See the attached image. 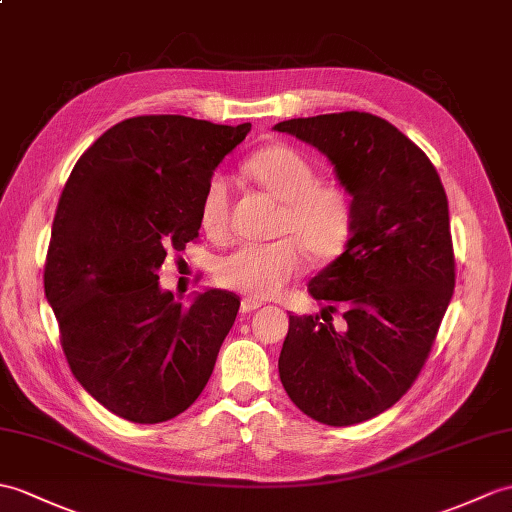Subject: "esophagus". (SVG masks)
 Masks as SVG:
<instances>
[{"mask_svg":"<svg viewBox=\"0 0 512 512\" xmlns=\"http://www.w3.org/2000/svg\"><path fill=\"white\" fill-rule=\"evenodd\" d=\"M259 307H261V303H259V301L244 299V301H242V307H240V312H242V314H251V312L259 310Z\"/></svg>","mask_w":512,"mask_h":512,"instance_id":"34e87169","label":"esophagus"}]
</instances>
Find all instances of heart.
Here are the masks:
<instances>
[{"mask_svg": "<svg viewBox=\"0 0 512 512\" xmlns=\"http://www.w3.org/2000/svg\"><path fill=\"white\" fill-rule=\"evenodd\" d=\"M246 174L268 194L281 200L275 235L268 244H244L216 266V279L248 299H270L305 268V247L316 261L342 253L353 229V200L336 181H318L316 165L288 144H272L253 152ZM229 183L213 174L200 196L198 220L209 237L229 229Z\"/></svg>", "mask_w": 512, "mask_h": 512, "instance_id": "obj_1", "label": "heart"}]
</instances>
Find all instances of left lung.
<instances>
[{
    "instance_id": "1",
    "label": "left lung",
    "mask_w": 512,
    "mask_h": 512,
    "mask_svg": "<svg viewBox=\"0 0 512 512\" xmlns=\"http://www.w3.org/2000/svg\"><path fill=\"white\" fill-rule=\"evenodd\" d=\"M275 130L327 154L353 198L347 248L307 285L327 307L290 316L279 377L307 417L355 425L395 406L434 347L456 285L447 194L427 154L377 115L299 117ZM338 309L340 330L330 323Z\"/></svg>"
}]
</instances>
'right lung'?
<instances>
[{
	"label": "right lung",
	"mask_w": 512,
	"mask_h": 512,
	"mask_svg": "<svg viewBox=\"0 0 512 512\" xmlns=\"http://www.w3.org/2000/svg\"><path fill=\"white\" fill-rule=\"evenodd\" d=\"M248 130L130 117L85 150L63 187L45 296L71 373L126 421L163 423L192 406L235 323L240 296L209 290L178 303L157 270L198 237L202 189Z\"/></svg>",
	"instance_id": "obj_1"
}]
</instances>
